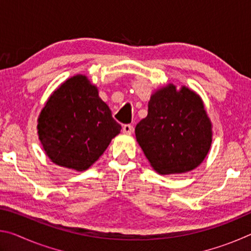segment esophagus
<instances>
[{"label": "esophagus", "mask_w": 251, "mask_h": 251, "mask_svg": "<svg viewBox=\"0 0 251 251\" xmlns=\"http://www.w3.org/2000/svg\"><path fill=\"white\" fill-rule=\"evenodd\" d=\"M133 129H134V127L131 125H124V126H123V133H124V134L130 135L131 133H133Z\"/></svg>", "instance_id": "obj_1"}]
</instances>
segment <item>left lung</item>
<instances>
[{"mask_svg":"<svg viewBox=\"0 0 251 251\" xmlns=\"http://www.w3.org/2000/svg\"><path fill=\"white\" fill-rule=\"evenodd\" d=\"M136 139L151 166L160 175L198 167L212 142V125L203 101L187 86L167 84L148 101V114L136 125Z\"/></svg>","mask_w":251,"mask_h":251,"instance_id":"8db88e82","label":"left lung"}]
</instances>
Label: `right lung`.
<instances>
[{"label": "right lung", "mask_w": 251, "mask_h": 251, "mask_svg": "<svg viewBox=\"0 0 251 251\" xmlns=\"http://www.w3.org/2000/svg\"><path fill=\"white\" fill-rule=\"evenodd\" d=\"M121 129L99 88L80 74L59 85L37 120L45 154L54 164L76 172L90 168Z\"/></svg>", "instance_id": "add662e5"}]
</instances>
